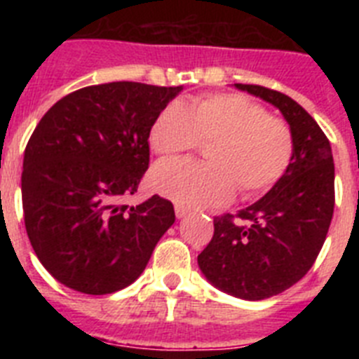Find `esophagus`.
<instances>
[{
    "label": "esophagus",
    "mask_w": 359,
    "mask_h": 359,
    "mask_svg": "<svg viewBox=\"0 0 359 359\" xmlns=\"http://www.w3.org/2000/svg\"><path fill=\"white\" fill-rule=\"evenodd\" d=\"M174 210H176V217L177 219H183L187 214H189V210H187L185 207H182V205H176V208H174Z\"/></svg>",
    "instance_id": "obj_1"
}]
</instances>
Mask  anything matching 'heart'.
I'll return each instance as SVG.
<instances>
[{"label":"heart","mask_w":359,"mask_h":359,"mask_svg":"<svg viewBox=\"0 0 359 359\" xmlns=\"http://www.w3.org/2000/svg\"><path fill=\"white\" fill-rule=\"evenodd\" d=\"M149 140L167 158L212 140L208 161H161L152 169L154 190L187 208L221 207L237 189L246 199L264 194L293 156L290 126L237 93L208 95L192 104L172 100L158 113Z\"/></svg>","instance_id":"1"}]
</instances>
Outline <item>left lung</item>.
Listing matches in <instances>:
<instances>
[{
	"instance_id": "8db88e82",
	"label": "left lung",
	"mask_w": 359,
	"mask_h": 359,
	"mask_svg": "<svg viewBox=\"0 0 359 359\" xmlns=\"http://www.w3.org/2000/svg\"><path fill=\"white\" fill-rule=\"evenodd\" d=\"M236 88L280 111L293 135V156L268 194L236 217L214 219V237L198 264L217 290L264 300L297 284L316 261L334 210V161L327 136L293 98L262 86Z\"/></svg>"
}]
</instances>
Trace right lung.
<instances>
[{
    "label": "right lung",
    "instance_id": "obj_1",
    "mask_svg": "<svg viewBox=\"0 0 359 359\" xmlns=\"http://www.w3.org/2000/svg\"><path fill=\"white\" fill-rule=\"evenodd\" d=\"M183 86L142 82L88 86L53 104L25 149L21 196L28 239L55 280L107 294L140 277L172 226L160 196L129 207L149 167L158 113Z\"/></svg>",
    "mask_w": 359,
    "mask_h": 359
}]
</instances>
